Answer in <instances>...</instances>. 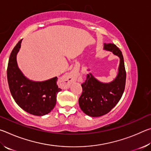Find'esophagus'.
Instances as JSON below:
<instances>
[{
  "mask_svg": "<svg viewBox=\"0 0 151 151\" xmlns=\"http://www.w3.org/2000/svg\"><path fill=\"white\" fill-rule=\"evenodd\" d=\"M78 73L76 70H72L71 72L68 73L65 75L62 78V81L63 82L64 85L66 87H68L70 85V84L75 81L77 78Z\"/></svg>",
  "mask_w": 151,
  "mask_h": 151,
  "instance_id": "1",
  "label": "esophagus"
}]
</instances>
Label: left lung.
Masks as SVG:
<instances>
[{"mask_svg":"<svg viewBox=\"0 0 151 151\" xmlns=\"http://www.w3.org/2000/svg\"><path fill=\"white\" fill-rule=\"evenodd\" d=\"M104 49L111 51L120 58L119 74L109 83H102L90 74L82 84L83 92L78 99L80 108L86 114L97 117L104 115L119 103L124 93L126 70L121 50L112 43H104Z\"/></svg>","mask_w":151,"mask_h":151,"instance_id":"1","label":"left lung"}]
</instances>
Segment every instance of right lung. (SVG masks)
Masks as SVG:
<instances>
[{
	"instance_id": "obj_1",
	"label": "right lung",
	"mask_w": 151,
	"mask_h": 151,
	"mask_svg": "<svg viewBox=\"0 0 151 151\" xmlns=\"http://www.w3.org/2000/svg\"><path fill=\"white\" fill-rule=\"evenodd\" d=\"M22 40L12 49L7 67V80L14 101L20 108L36 116L45 115L52 111L57 102V95L61 91L57 85L58 78L43 82L29 80L18 67L17 54Z\"/></svg>"
}]
</instances>
